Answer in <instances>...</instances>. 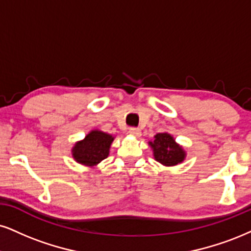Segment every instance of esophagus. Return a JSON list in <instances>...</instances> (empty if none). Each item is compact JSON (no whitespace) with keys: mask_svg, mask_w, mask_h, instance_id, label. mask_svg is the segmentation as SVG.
I'll use <instances>...</instances> for the list:
<instances>
[{"mask_svg":"<svg viewBox=\"0 0 251 251\" xmlns=\"http://www.w3.org/2000/svg\"><path fill=\"white\" fill-rule=\"evenodd\" d=\"M129 134H130L131 136H134V137H140V136L142 135V132L140 129H137V128H130L129 129Z\"/></svg>","mask_w":251,"mask_h":251,"instance_id":"esophagus-1","label":"esophagus"}]
</instances>
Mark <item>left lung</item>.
Segmentation results:
<instances>
[{
    "instance_id": "left-lung-1",
    "label": "left lung",
    "mask_w": 251,
    "mask_h": 251,
    "mask_svg": "<svg viewBox=\"0 0 251 251\" xmlns=\"http://www.w3.org/2000/svg\"><path fill=\"white\" fill-rule=\"evenodd\" d=\"M149 145L153 152L154 160L166 168L181 164L186 158V151L169 132L156 134L153 140L149 141Z\"/></svg>"
}]
</instances>
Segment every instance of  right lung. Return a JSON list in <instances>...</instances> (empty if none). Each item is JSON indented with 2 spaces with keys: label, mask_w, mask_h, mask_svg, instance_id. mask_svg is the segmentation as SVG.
Here are the masks:
<instances>
[{
  "label": "right lung",
  "mask_w": 251,
  "mask_h": 251,
  "mask_svg": "<svg viewBox=\"0 0 251 251\" xmlns=\"http://www.w3.org/2000/svg\"><path fill=\"white\" fill-rule=\"evenodd\" d=\"M114 138L115 137L113 135L93 129L83 140L74 143L71 150L73 159L81 165L94 168L107 158Z\"/></svg>",
  "instance_id": "add662e5"
}]
</instances>
